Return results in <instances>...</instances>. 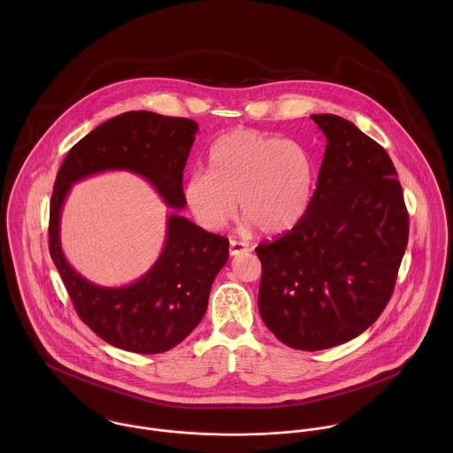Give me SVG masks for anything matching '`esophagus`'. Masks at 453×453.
<instances>
[{
	"mask_svg": "<svg viewBox=\"0 0 453 453\" xmlns=\"http://www.w3.org/2000/svg\"><path fill=\"white\" fill-rule=\"evenodd\" d=\"M250 251V244L248 242H241V241H230V255L232 257H239L242 253Z\"/></svg>",
	"mask_w": 453,
	"mask_h": 453,
	"instance_id": "34e87169",
	"label": "esophagus"
}]
</instances>
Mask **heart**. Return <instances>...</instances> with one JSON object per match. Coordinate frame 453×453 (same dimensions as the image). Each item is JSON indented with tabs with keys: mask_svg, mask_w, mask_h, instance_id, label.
Listing matches in <instances>:
<instances>
[{
	"mask_svg": "<svg viewBox=\"0 0 453 453\" xmlns=\"http://www.w3.org/2000/svg\"><path fill=\"white\" fill-rule=\"evenodd\" d=\"M314 188L316 164L307 148L237 129L211 146L209 173L190 176L185 200L196 223L209 232H219L235 219L239 200L248 226L282 235L305 218Z\"/></svg>",
	"mask_w": 453,
	"mask_h": 453,
	"instance_id": "heart-1",
	"label": "heart"
}]
</instances>
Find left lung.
I'll list each match as a JSON object with an SVG mask.
<instances>
[{
  "label": "left lung",
  "instance_id": "left-lung-1",
  "mask_svg": "<svg viewBox=\"0 0 453 453\" xmlns=\"http://www.w3.org/2000/svg\"><path fill=\"white\" fill-rule=\"evenodd\" d=\"M326 135L305 218L257 248L259 316L286 345L323 350L379 319L408 242V212L388 151L336 115H311Z\"/></svg>",
  "mask_w": 453,
  "mask_h": 453
}]
</instances>
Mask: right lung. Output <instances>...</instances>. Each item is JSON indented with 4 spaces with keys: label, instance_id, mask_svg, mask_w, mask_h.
Here are the masks:
<instances>
[{
    "label": "right lung",
    "instance_id": "add662e5",
    "mask_svg": "<svg viewBox=\"0 0 453 453\" xmlns=\"http://www.w3.org/2000/svg\"><path fill=\"white\" fill-rule=\"evenodd\" d=\"M198 126L188 119L127 111L78 141L56 178L50 200V257L71 302L97 336L113 347L160 354L183 342L202 321L211 286L228 259V239L180 214L187 200L183 171ZM108 170L146 179L177 211L166 220V242L152 268L126 287H99L80 276L60 246V214L70 187Z\"/></svg>",
    "mask_w": 453,
    "mask_h": 453
}]
</instances>
